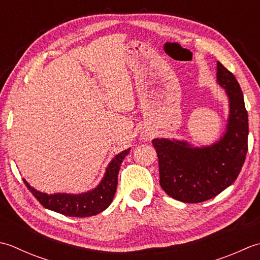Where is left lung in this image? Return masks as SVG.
Masks as SVG:
<instances>
[{"instance_id":"8db88e82","label":"left lung","mask_w":260,"mask_h":260,"mask_svg":"<svg viewBox=\"0 0 260 260\" xmlns=\"http://www.w3.org/2000/svg\"><path fill=\"white\" fill-rule=\"evenodd\" d=\"M216 83L229 101V116L219 140L198 147L185 140H152L159 164V184L169 197L184 203L213 199L237 179L248 151V113L239 83L216 62Z\"/></svg>"}]
</instances>
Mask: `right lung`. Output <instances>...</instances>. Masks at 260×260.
<instances>
[{"instance_id": "1", "label": "right lung", "mask_w": 260, "mask_h": 260, "mask_svg": "<svg viewBox=\"0 0 260 260\" xmlns=\"http://www.w3.org/2000/svg\"><path fill=\"white\" fill-rule=\"evenodd\" d=\"M129 152L130 148L114 156L105 169L104 176L101 179L98 186L84 193L47 194L34 188L25 179H23V182L44 208L66 216H75V218L92 216L108 209L112 202L116 190V185H118L120 166Z\"/></svg>"}]
</instances>
